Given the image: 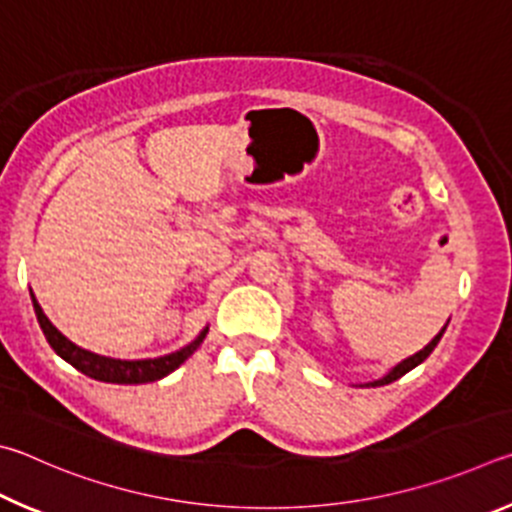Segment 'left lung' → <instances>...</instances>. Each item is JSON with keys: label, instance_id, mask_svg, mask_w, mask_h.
<instances>
[{"label": "left lung", "instance_id": "obj_1", "mask_svg": "<svg viewBox=\"0 0 512 512\" xmlns=\"http://www.w3.org/2000/svg\"><path fill=\"white\" fill-rule=\"evenodd\" d=\"M443 333H445V328L441 330V333H438L434 339H432V342H429L425 348H423V351H420V353H416V355H411L409 357V360H405V362H402V364H398L396 366V369H393L389 375H384V378L382 380H375V382H371L369 384V387H382V384H391L393 380H398V378H402V375H405V373H409L411 369H416V366L420 364V362H425L427 360V357H429V353H432L434 351V348H436V344L438 342H441V337H443Z\"/></svg>", "mask_w": 512, "mask_h": 512}]
</instances>
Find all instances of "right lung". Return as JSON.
<instances>
[{"instance_id": "add662e5", "label": "right lung", "mask_w": 512, "mask_h": 512, "mask_svg": "<svg viewBox=\"0 0 512 512\" xmlns=\"http://www.w3.org/2000/svg\"><path fill=\"white\" fill-rule=\"evenodd\" d=\"M33 308H35V315H38L42 333H44V337H47V342L51 344L53 351H56L62 360L74 366V369L85 373L87 378H94L98 382L143 384V382H155V380L166 378L168 373H173L179 364L188 360V357L197 351V346H200L202 339L206 337V330H202L200 337H197L195 342H191L188 346H184L182 351L157 357V360H137V362L112 360V357L89 353V351H85V348L71 344L69 339L47 319V315H44L40 303L35 301V297H33Z\"/></svg>"}]
</instances>
